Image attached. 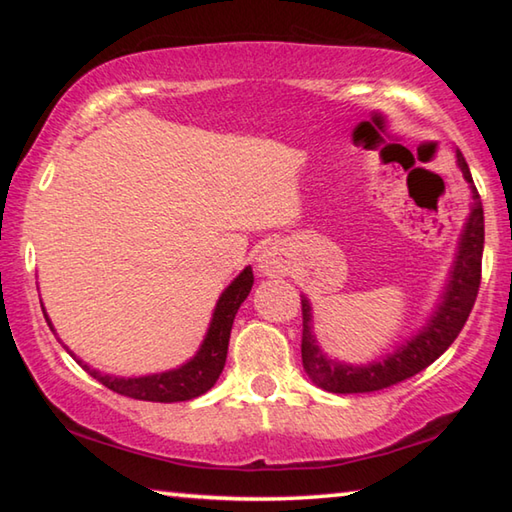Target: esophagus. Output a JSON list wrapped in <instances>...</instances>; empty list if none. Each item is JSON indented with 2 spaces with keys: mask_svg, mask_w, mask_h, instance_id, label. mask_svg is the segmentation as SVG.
Segmentation results:
<instances>
[{
  "mask_svg": "<svg viewBox=\"0 0 512 512\" xmlns=\"http://www.w3.org/2000/svg\"><path fill=\"white\" fill-rule=\"evenodd\" d=\"M257 268L264 275H282L287 273V259L282 257V253L275 246H266L257 255Z\"/></svg>",
  "mask_w": 512,
  "mask_h": 512,
  "instance_id": "34e87169",
  "label": "esophagus"
}]
</instances>
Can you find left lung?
<instances>
[{
	"label": "left lung",
	"instance_id": "left-lung-1",
	"mask_svg": "<svg viewBox=\"0 0 512 512\" xmlns=\"http://www.w3.org/2000/svg\"><path fill=\"white\" fill-rule=\"evenodd\" d=\"M458 164L467 183L472 187L474 194V210L467 219L461 248H458L456 266L452 273V282H449L445 300L436 316L431 318L429 327L409 341L404 348L397 350L384 361L372 363L366 368H352L341 366V363L327 361L323 352L311 336L309 327V302L302 300V368L307 375L316 381L320 388L329 393H375L384 391L400 384L404 379H411L418 375L427 366H431L440 354H443L449 345L456 341L465 327L470 311L474 307L476 293H479L481 284V257H483V207L479 203V194H476L474 180L470 167L463 155H458Z\"/></svg>",
	"mask_w": 512,
	"mask_h": 512
}]
</instances>
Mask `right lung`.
<instances>
[{
	"instance_id": "obj_1",
	"label": "right lung",
	"mask_w": 512,
	"mask_h": 512,
	"mask_svg": "<svg viewBox=\"0 0 512 512\" xmlns=\"http://www.w3.org/2000/svg\"><path fill=\"white\" fill-rule=\"evenodd\" d=\"M250 289H253V271H250V268H244L237 280L221 293V298L216 302V309H214L212 325L207 329V336L201 345V350H198L196 357L189 363H185L183 368L160 372V375L137 377V379L99 375L97 370L85 366V363L83 368L88 370L94 379L101 381L103 386L110 388V391L133 397V400H144V402L194 400V397L210 391L223 372L225 357H228L232 320H235V314L241 307V302L248 298ZM47 323L51 327L49 318ZM51 332H54V327H51Z\"/></svg>"
}]
</instances>
